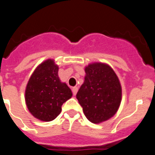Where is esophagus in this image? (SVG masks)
<instances>
[{
  "instance_id": "obj_1",
  "label": "esophagus",
  "mask_w": 155,
  "mask_h": 155,
  "mask_svg": "<svg viewBox=\"0 0 155 155\" xmlns=\"http://www.w3.org/2000/svg\"><path fill=\"white\" fill-rule=\"evenodd\" d=\"M78 87H72V92H73L74 95H76L77 92H78Z\"/></svg>"
}]
</instances>
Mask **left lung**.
I'll return each mask as SVG.
<instances>
[{
	"label": "left lung",
	"mask_w": 155,
	"mask_h": 155,
	"mask_svg": "<svg viewBox=\"0 0 155 155\" xmlns=\"http://www.w3.org/2000/svg\"><path fill=\"white\" fill-rule=\"evenodd\" d=\"M84 81L76 94L86 118L93 124L107 121L116 113L122 100L118 76L105 63H91L84 68Z\"/></svg>",
	"instance_id": "8db88e82"
}]
</instances>
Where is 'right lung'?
<instances>
[{"mask_svg": "<svg viewBox=\"0 0 155 155\" xmlns=\"http://www.w3.org/2000/svg\"><path fill=\"white\" fill-rule=\"evenodd\" d=\"M59 66L47 59L37 66L25 91V100L35 118L50 122L61 113L62 105L72 97L71 88L58 76Z\"/></svg>", "mask_w": 155, "mask_h": 155, "instance_id": "1", "label": "right lung"}]
</instances>
